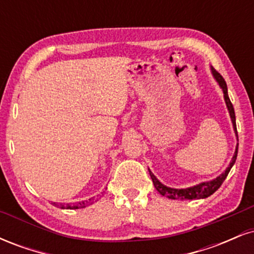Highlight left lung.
<instances>
[{"label": "left lung", "instance_id": "obj_1", "mask_svg": "<svg viewBox=\"0 0 254 254\" xmlns=\"http://www.w3.org/2000/svg\"><path fill=\"white\" fill-rule=\"evenodd\" d=\"M211 72H212V75H214V77L216 78V81L218 82V84H220L221 88H222V90H223L224 101H226L227 107H228L229 116H230V119H232V123H233V127H234L235 135H237V137H238L237 123H235L234 107H233V104L230 103V100H229L226 81H224V78L221 76V75L218 74V72L215 70L214 68H211ZM238 147H239V144H238ZM238 147H237V149H235L234 156H233L232 161H230V164H229L228 167H227V170L224 171L223 173L221 174V176H218L216 179L210 180V182L200 183L196 186H192V188H188V189H172V188H168V186H166V185H164V184L160 183L159 180H157V178L154 176V174L151 173L150 170H149L150 178H151V180H153V184H154V186H155L156 190L159 191L160 193L162 194V196L171 198V199H200V198H206V197L211 196V194L214 193L215 191L220 189V186L222 185L224 179H226L227 176H228L230 168L233 167V165L235 164V160H237Z\"/></svg>", "mask_w": 254, "mask_h": 254}]
</instances>
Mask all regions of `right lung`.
<instances>
[{"label":"right lung","instance_id":"add662e5","mask_svg":"<svg viewBox=\"0 0 254 254\" xmlns=\"http://www.w3.org/2000/svg\"><path fill=\"white\" fill-rule=\"evenodd\" d=\"M94 203V199L86 200V202H78L76 204H63V203H54L55 206L60 209H81L86 208L87 205H90V204Z\"/></svg>","mask_w":254,"mask_h":254}]
</instances>
